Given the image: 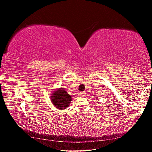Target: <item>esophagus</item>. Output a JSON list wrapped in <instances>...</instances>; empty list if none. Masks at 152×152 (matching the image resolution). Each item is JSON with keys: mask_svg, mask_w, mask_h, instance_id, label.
<instances>
[{"mask_svg": "<svg viewBox=\"0 0 152 152\" xmlns=\"http://www.w3.org/2000/svg\"><path fill=\"white\" fill-rule=\"evenodd\" d=\"M85 94H86V92H80V95L82 96H85Z\"/></svg>", "mask_w": 152, "mask_h": 152, "instance_id": "1", "label": "esophagus"}]
</instances>
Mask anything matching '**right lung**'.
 Wrapping results in <instances>:
<instances>
[{
  "instance_id": "right-lung-1",
  "label": "right lung",
  "mask_w": 152,
  "mask_h": 152,
  "mask_svg": "<svg viewBox=\"0 0 152 152\" xmlns=\"http://www.w3.org/2000/svg\"><path fill=\"white\" fill-rule=\"evenodd\" d=\"M50 101L55 107L58 110L67 108L72 101V96L62 87L54 89L50 94Z\"/></svg>"
}]
</instances>
